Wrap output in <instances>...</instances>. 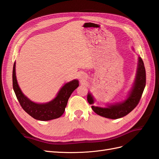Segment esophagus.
<instances>
[{
    "mask_svg": "<svg viewBox=\"0 0 159 159\" xmlns=\"http://www.w3.org/2000/svg\"><path fill=\"white\" fill-rule=\"evenodd\" d=\"M79 78H80V80L81 81H84L85 78V75L84 74H80L79 75Z\"/></svg>",
    "mask_w": 159,
    "mask_h": 159,
    "instance_id": "obj_1",
    "label": "esophagus"
}]
</instances>
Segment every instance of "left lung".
<instances>
[{
    "label": "left lung",
    "instance_id": "obj_1",
    "mask_svg": "<svg viewBox=\"0 0 159 159\" xmlns=\"http://www.w3.org/2000/svg\"><path fill=\"white\" fill-rule=\"evenodd\" d=\"M146 85V71L143 61L141 57H139L138 68L135 81L132 90L129 93L128 98L121 103H117L108 105L107 107H99L92 105L93 111L100 116L105 118L116 119L125 116L136 107L139 103L144 89ZM88 102L89 104L94 103V99L91 93L88 94Z\"/></svg>",
    "mask_w": 159,
    "mask_h": 159
}]
</instances>
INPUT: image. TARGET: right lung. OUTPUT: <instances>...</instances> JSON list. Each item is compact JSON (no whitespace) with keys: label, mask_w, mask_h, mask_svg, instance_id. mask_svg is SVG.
<instances>
[{"label":"right lung","mask_w":159,"mask_h":159,"mask_svg":"<svg viewBox=\"0 0 159 159\" xmlns=\"http://www.w3.org/2000/svg\"><path fill=\"white\" fill-rule=\"evenodd\" d=\"M15 65L14 62L12 70V86L22 109L34 119L40 121H49L61 117L64 113L71 94L79 86L78 80H74L66 84L61 88L56 97L51 102L43 104L36 103L28 99L19 88L16 78Z\"/></svg>","instance_id":"1"}]
</instances>
